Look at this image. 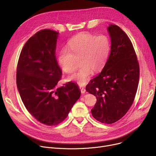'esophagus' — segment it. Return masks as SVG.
<instances>
[{"instance_id":"obj_1","label":"esophagus","mask_w":156,"mask_h":156,"mask_svg":"<svg viewBox=\"0 0 156 156\" xmlns=\"http://www.w3.org/2000/svg\"><path fill=\"white\" fill-rule=\"evenodd\" d=\"M79 88H80V89L81 92L82 93V94H83V93H85V92H86V90H85V88L84 87H83V86H80Z\"/></svg>"}]
</instances>
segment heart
<instances>
[{
	"label": "heart",
	"mask_w": 156,
	"mask_h": 156,
	"mask_svg": "<svg viewBox=\"0 0 156 156\" xmlns=\"http://www.w3.org/2000/svg\"><path fill=\"white\" fill-rule=\"evenodd\" d=\"M68 49L62 48L57 60L62 69L66 73L75 72L78 66L76 60L81 59L80 70L68 78L80 85L85 84L93 73L101 71L109 59L111 44L105 35H96L90 33H82L71 38Z\"/></svg>",
	"instance_id": "heart-1"
}]
</instances>
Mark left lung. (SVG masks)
<instances>
[{
	"label": "left lung",
	"mask_w": 156,
	"mask_h": 156,
	"mask_svg": "<svg viewBox=\"0 0 156 156\" xmlns=\"http://www.w3.org/2000/svg\"><path fill=\"white\" fill-rule=\"evenodd\" d=\"M111 39V53L102 71L90 81L86 90L95 95L93 117L112 124L123 117L132 106L137 91L140 68L133 44L118 26L108 28Z\"/></svg>",
	"instance_id": "1"
}]
</instances>
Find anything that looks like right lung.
Returning a JSON list of instances; mask_svg holds the SVG:
<instances>
[{"label": "right lung", "mask_w": 156, "mask_h": 156, "mask_svg": "<svg viewBox=\"0 0 156 156\" xmlns=\"http://www.w3.org/2000/svg\"><path fill=\"white\" fill-rule=\"evenodd\" d=\"M58 32L42 30L23 47L17 65L16 83L28 111L41 123L59 124L80 97L77 85L57 86L62 71L55 55Z\"/></svg>", "instance_id": "obj_1"}]
</instances>
